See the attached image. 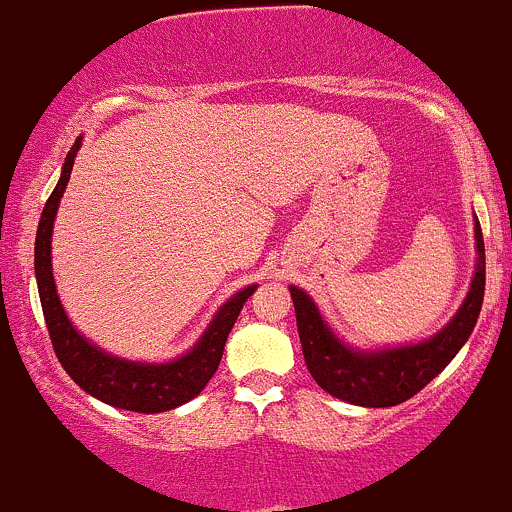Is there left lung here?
Here are the masks:
<instances>
[{
    "label": "left lung",
    "instance_id": "obj_1",
    "mask_svg": "<svg viewBox=\"0 0 512 512\" xmlns=\"http://www.w3.org/2000/svg\"><path fill=\"white\" fill-rule=\"evenodd\" d=\"M478 267L473 274L469 297L459 314L441 328L434 338L417 346L392 348L380 353H360L343 346L321 321L314 301L297 287L292 289L294 311L301 338V351L309 373L328 395L363 407H392L410 400L424 385L451 363L456 353L469 341L483 304L486 289V250H483L481 223L476 220Z\"/></svg>",
    "mask_w": 512,
    "mask_h": 512
}]
</instances>
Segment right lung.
<instances>
[{"label":"right lung","instance_id":"obj_1","mask_svg":"<svg viewBox=\"0 0 512 512\" xmlns=\"http://www.w3.org/2000/svg\"><path fill=\"white\" fill-rule=\"evenodd\" d=\"M78 149L80 139H75L66 157V164H63L61 179H58L56 188H53L46 206H43L34 247L36 282H39L43 319H46L53 351L61 360L63 370L71 375L75 383L83 387L88 395L98 397L107 405L142 414L174 410V407L193 400L208 385V380L213 378V373L220 365V358H223L230 328L235 326L242 304L250 299L255 287L242 289L228 304L220 306L213 324L203 333L201 341L193 346V351L181 355L179 360H171V363H127V360L112 358L110 353H102L93 343L85 341L75 331L71 321H68L66 311H63L61 301H58L56 282H53L51 272L53 218H56L58 201H61L63 191H66L68 179H71V169Z\"/></svg>","mask_w":512,"mask_h":512}]
</instances>
